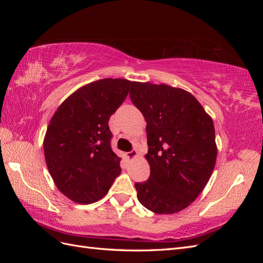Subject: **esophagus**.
<instances>
[{"label":"esophagus","instance_id":"obj_1","mask_svg":"<svg viewBox=\"0 0 263 263\" xmlns=\"http://www.w3.org/2000/svg\"><path fill=\"white\" fill-rule=\"evenodd\" d=\"M138 156H139V154H138L137 150H132V151H129V153L126 154V157H127V159H128V160H134V159L137 158Z\"/></svg>","mask_w":263,"mask_h":263}]
</instances>
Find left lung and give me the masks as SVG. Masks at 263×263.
I'll use <instances>...</instances> for the list:
<instances>
[{"mask_svg":"<svg viewBox=\"0 0 263 263\" xmlns=\"http://www.w3.org/2000/svg\"><path fill=\"white\" fill-rule=\"evenodd\" d=\"M129 97L147 122L150 177L135 184L138 201L156 214L178 213L200 195L213 173V119L180 87L132 82Z\"/></svg>","mask_w":263,"mask_h":263,"instance_id":"1","label":"left lung"}]
</instances>
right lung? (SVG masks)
<instances>
[{"label":"right lung","mask_w":263,"mask_h":263,"mask_svg":"<svg viewBox=\"0 0 263 263\" xmlns=\"http://www.w3.org/2000/svg\"><path fill=\"white\" fill-rule=\"evenodd\" d=\"M132 81L102 79L70 95L47 127L44 153L47 168L60 192L79 204L97 202L121 174L110 148L108 119L122 105Z\"/></svg>","instance_id":"obj_1"}]
</instances>
